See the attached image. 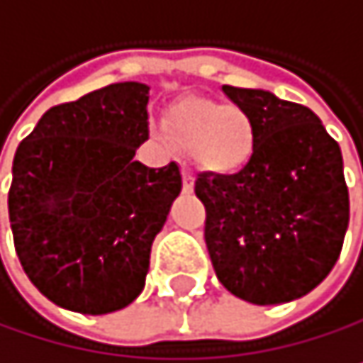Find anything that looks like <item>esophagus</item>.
<instances>
[{"label": "esophagus", "mask_w": 363, "mask_h": 363, "mask_svg": "<svg viewBox=\"0 0 363 363\" xmlns=\"http://www.w3.org/2000/svg\"><path fill=\"white\" fill-rule=\"evenodd\" d=\"M194 190V177L190 169H184V192H192Z\"/></svg>", "instance_id": "obj_1"}]
</instances>
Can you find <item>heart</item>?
Here are the masks:
<instances>
[{
  "mask_svg": "<svg viewBox=\"0 0 363 363\" xmlns=\"http://www.w3.org/2000/svg\"><path fill=\"white\" fill-rule=\"evenodd\" d=\"M169 130L177 143L190 147L199 164L212 173L240 171L255 153L253 118L238 106L184 97L169 110Z\"/></svg>",
  "mask_w": 363,
  "mask_h": 363,
  "instance_id": "1",
  "label": "heart"
}]
</instances>
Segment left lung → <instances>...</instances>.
Segmentation results:
<instances>
[{"label":"left lung","mask_w":363,"mask_h":363,"mask_svg":"<svg viewBox=\"0 0 363 363\" xmlns=\"http://www.w3.org/2000/svg\"><path fill=\"white\" fill-rule=\"evenodd\" d=\"M223 93L253 118L257 143L240 173L194 182L216 277L255 305L301 298L331 273L349 227L340 145L310 108L270 90Z\"/></svg>","instance_id":"1"}]
</instances>
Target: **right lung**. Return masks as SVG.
Segmentation results:
<instances>
[{"label":"right lung","instance_id":"add662e5","mask_svg":"<svg viewBox=\"0 0 363 363\" xmlns=\"http://www.w3.org/2000/svg\"><path fill=\"white\" fill-rule=\"evenodd\" d=\"M149 86L121 82L49 108L12 160L8 216L30 281L65 310L110 314L138 298L151 245L182 192L175 162L134 160Z\"/></svg>","mask_w":363,"mask_h":363}]
</instances>
